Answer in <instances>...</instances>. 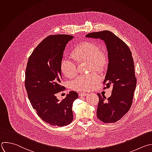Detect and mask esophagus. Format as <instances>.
Masks as SVG:
<instances>
[{"instance_id":"1","label":"esophagus","mask_w":152,"mask_h":152,"mask_svg":"<svg viewBox=\"0 0 152 152\" xmlns=\"http://www.w3.org/2000/svg\"><path fill=\"white\" fill-rule=\"evenodd\" d=\"M88 95V93H86V92H81L79 94V96H86V95Z\"/></svg>"}]
</instances>
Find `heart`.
I'll use <instances>...</instances> for the list:
<instances>
[{
	"label": "heart",
	"instance_id": "1",
	"mask_svg": "<svg viewBox=\"0 0 152 152\" xmlns=\"http://www.w3.org/2000/svg\"><path fill=\"white\" fill-rule=\"evenodd\" d=\"M71 56L77 62L88 61L89 70L98 72L102 70L108 63V55L104 49H99L98 43L92 41H85L77 45L71 53ZM60 70L67 78H72L77 74L76 63L67 57L60 63ZM98 81L96 75L80 76L72 82L73 89L76 90L90 89Z\"/></svg>",
	"mask_w": 152,
	"mask_h": 152
}]
</instances>
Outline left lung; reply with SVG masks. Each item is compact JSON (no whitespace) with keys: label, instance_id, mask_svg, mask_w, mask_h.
Masks as SVG:
<instances>
[{"label":"left lung","instance_id":"left-lung-1","mask_svg":"<svg viewBox=\"0 0 152 152\" xmlns=\"http://www.w3.org/2000/svg\"><path fill=\"white\" fill-rule=\"evenodd\" d=\"M86 37L104 40L108 53L109 64L104 83L111 85L112 93L107 99L98 94L97 118L104 123L120 120L129 110L137 84L132 53L127 45L109 30L93 32Z\"/></svg>","mask_w":152,"mask_h":152}]
</instances>
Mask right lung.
I'll use <instances>...</instances> for the list:
<instances>
[{
	"label": "right lung",
	"mask_w": 152,
	"mask_h": 152,
	"mask_svg": "<svg viewBox=\"0 0 152 152\" xmlns=\"http://www.w3.org/2000/svg\"><path fill=\"white\" fill-rule=\"evenodd\" d=\"M68 34L49 36L34 49L30 56L26 70L25 86L33 108L46 123L63 126L73 119L72 106L78 94L70 91L60 101L56 94L64 88L60 63L68 42L73 39Z\"/></svg>",
	"instance_id": "obj_1"
}]
</instances>
